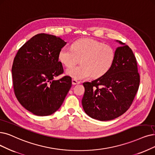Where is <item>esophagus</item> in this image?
I'll return each instance as SVG.
<instances>
[{
  "mask_svg": "<svg viewBox=\"0 0 155 155\" xmlns=\"http://www.w3.org/2000/svg\"><path fill=\"white\" fill-rule=\"evenodd\" d=\"M72 84H73V85L78 84H79V83H80V82H79V81H77V80H76L75 79H72Z\"/></svg>",
  "mask_w": 155,
  "mask_h": 155,
  "instance_id": "34e87169",
  "label": "esophagus"
}]
</instances>
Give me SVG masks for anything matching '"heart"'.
<instances>
[{"instance_id": "heart-1", "label": "heart", "mask_w": 155, "mask_h": 155, "mask_svg": "<svg viewBox=\"0 0 155 155\" xmlns=\"http://www.w3.org/2000/svg\"><path fill=\"white\" fill-rule=\"evenodd\" d=\"M115 58L114 49L109 45L93 39H81L74 42L72 48L64 47L58 53L59 60L66 67L81 59V66L68 68L66 74L76 79L99 78L112 67Z\"/></svg>"}]
</instances>
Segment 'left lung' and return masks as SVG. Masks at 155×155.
<instances>
[{
  "label": "left lung",
  "mask_w": 155,
  "mask_h": 155,
  "mask_svg": "<svg viewBox=\"0 0 155 155\" xmlns=\"http://www.w3.org/2000/svg\"><path fill=\"white\" fill-rule=\"evenodd\" d=\"M116 42L121 46L116 49L110 70L94 81L83 83V109L91 118L100 121L112 120L124 114L139 86L140 76L132 50L125 43Z\"/></svg>",
  "instance_id": "left-lung-1"
}]
</instances>
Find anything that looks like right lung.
<instances>
[{
    "instance_id": "1",
    "label": "right lung",
    "mask_w": 155,
    "mask_h": 155,
    "mask_svg": "<svg viewBox=\"0 0 155 155\" xmlns=\"http://www.w3.org/2000/svg\"><path fill=\"white\" fill-rule=\"evenodd\" d=\"M66 44L58 37L39 34L25 43L15 57L12 76L15 95L35 115L56 112L71 88L70 76L54 79L64 72L58 53Z\"/></svg>"
}]
</instances>
